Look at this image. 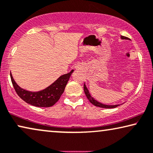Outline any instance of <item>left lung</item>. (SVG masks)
<instances>
[{
  "instance_id": "obj_1",
  "label": "left lung",
  "mask_w": 153,
  "mask_h": 153,
  "mask_svg": "<svg viewBox=\"0 0 153 153\" xmlns=\"http://www.w3.org/2000/svg\"><path fill=\"white\" fill-rule=\"evenodd\" d=\"M120 38H121V39H128L129 38L126 37V36H120ZM84 91H85V95L87 96V98H88V100H89V102L92 103L94 105H95L96 107H102V108H107V109H110V108H115V107H117L118 106H119L120 105H105V104H102V103L101 102H99L98 101H97L96 100V99H94L92 96H91V94H90L89 90H88L87 87H86L85 84L84 85Z\"/></svg>"
}]
</instances>
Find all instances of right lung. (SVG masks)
<instances>
[{
    "label": "right lung",
    "mask_w": 153,
    "mask_h": 153,
    "mask_svg": "<svg viewBox=\"0 0 153 153\" xmlns=\"http://www.w3.org/2000/svg\"><path fill=\"white\" fill-rule=\"evenodd\" d=\"M74 71L72 70L68 74L62 75L46 89L36 92L29 91L22 89L14 81L12 74H10V77L15 91L22 100L35 107H49L54 105L59 100Z\"/></svg>",
    "instance_id": "add662e5"
}]
</instances>
